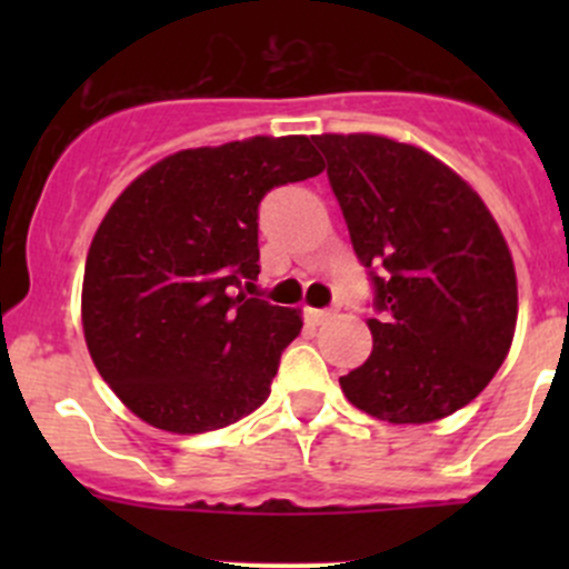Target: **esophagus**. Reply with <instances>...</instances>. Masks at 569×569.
Returning a JSON list of instances; mask_svg holds the SVG:
<instances>
[{"instance_id": "obj_1", "label": "esophagus", "mask_w": 569, "mask_h": 569, "mask_svg": "<svg viewBox=\"0 0 569 569\" xmlns=\"http://www.w3.org/2000/svg\"><path fill=\"white\" fill-rule=\"evenodd\" d=\"M332 317V311H327V308H306V319L311 321V325H321V321H327Z\"/></svg>"}]
</instances>
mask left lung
<instances>
[{
	"instance_id": "1",
	"label": "left lung",
	"mask_w": 569,
	"mask_h": 569,
	"mask_svg": "<svg viewBox=\"0 0 569 569\" xmlns=\"http://www.w3.org/2000/svg\"><path fill=\"white\" fill-rule=\"evenodd\" d=\"M375 286V349L341 377L391 423L451 416L487 388L518 321V280L479 194L432 153L377 134L313 137Z\"/></svg>"
}]
</instances>
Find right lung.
I'll return each instance as SVG.
<instances>
[{"mask_svg": "<svg viewBox=\"0 0 569 569\" xmlns=\"http://www.w3.org/2000/svg\"><path fill=\"white\" fill-rule=\"evenodd\" d=\"M321 170L311 137H250L178 151L114 200L84 263L82 327L134 416L198 435L267 401L302 319L242 291L261 272L258 206Z\"/></svg>", "mask_w": 569, "mask_h": 569, "instance_id": "obj_1", "label": "right lung"}]
</instances>
